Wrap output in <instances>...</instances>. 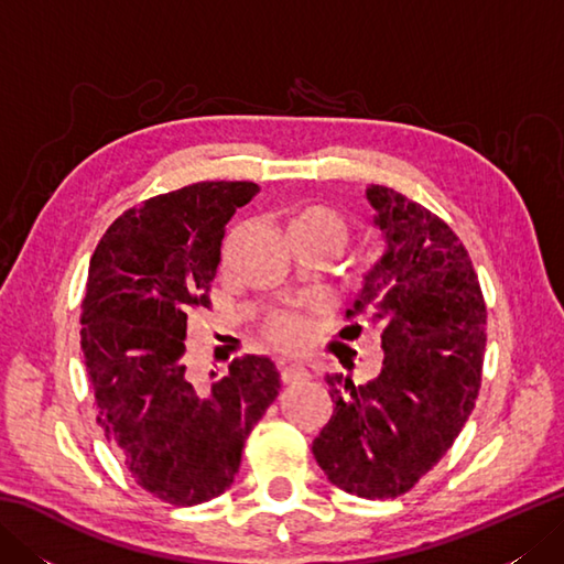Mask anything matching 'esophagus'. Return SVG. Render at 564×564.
<instances>
[{"label": "esophagus", "mask_w": 564, "mask_h": 564, "mask_svg": "<svg viewBox=\"0 0 564 564\" xmlns=\"http://www.w3.org/2000/svg\"><path fill=\"white\" fill-rule=\"evenodd\" d=\"M310 378V370L303 366H281V380L285 386H293V382H301Z\"/></svg>", "instance_id": "esophagus-1"}]
</instances>
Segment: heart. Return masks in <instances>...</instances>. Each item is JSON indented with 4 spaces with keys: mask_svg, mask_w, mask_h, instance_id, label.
<instances>
[{
    "mask_svg": "<svg viewBox=\"0 0 564 564\" xmlns=\"http://www.w3.org/2000/svg\"><path fill=\"white\" fill-rule=\"evenodd\" d=\"M289 237L291 242L297 239H310V242H325L334 249H341L346 242V223L341 215L325 206H307L297 210L289 223ZM267 334L279 346L285 349H295L305 339V322L295 313H275L267 322Z\"/></svg>",
    "mask_w": 564,
    "mask_h": 564,
    "instance_id": "obj_1",
    "label": "heart"
}]
</instances>
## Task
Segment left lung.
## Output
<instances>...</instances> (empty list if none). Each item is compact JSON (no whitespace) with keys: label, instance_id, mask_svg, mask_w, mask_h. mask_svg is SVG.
Here are the masks:
<instances>
[{"label":"left lung","instance_id":"1","mask_svg":"<svg viewBox=\"0 0 564 564\" xmlns=\"http://www.w3.org/2000/svg\"><path fill=\"white\" fill-rule=\"evenodd\" d=\"M366 198L382 254L346 317L368 310L386 356L366 386L325 378L334 414L313 453L344 492L394 499L446 455L473 412L487 307L467 249L446 223L388 186L370 184Z\"/></svg>","mask_w":564,"mask_h":564}]
</instances>
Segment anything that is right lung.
Returning a JSON list of instances; mask_svg holds the SVG:
<instances>
[{"label":"right lung","mask_w":564,"mask_h":564,"mask_svg":"<svg viewBox=\"0 0 564 564\" xmlns=\"http://www.w3.org/2000/svg\"><path fill=\"white\" fill-rule=\"evenodd\" d=\"M257 191L200 182L154 196L106 230L89 263L79 344L97 422L133 480L174 507L232 485L249 431L281 390L267 356L235 358L208 386L186 370L188 313L210 307L225 225Z\"/></svg>","instance_id":"1"}]
</instances>
